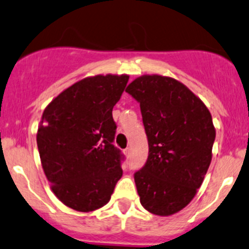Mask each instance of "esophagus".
I'll list each match as a JSON object with an SVG mask.
<instances>
[{"label": "esophagus", "instance_id": "esophagus-1", "mask_svg": "<svg viewBox=\"0 0 249 249\" xmlns=\"http://www.w3.org/2000/svg\"><path fill=\"white\" fill-rule=\"evenodd\" d=\"M124 155H125V157H129V156H130V153H132V152H130V148H129V147H127V148H125V150L124 151Z\"/></svg>", "mask_w": 249, "mask_h": 249}]
</instances>
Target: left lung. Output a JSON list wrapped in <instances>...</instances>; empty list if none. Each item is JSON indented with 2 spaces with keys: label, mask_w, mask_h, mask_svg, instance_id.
I'll use <instances>...</instances> for the list:
<instances>
[{
  "label": "left lung",
  "mask_w": 249,
  "mask_h": 249,
  "mask_svg": "<svg viewBox=\"0 0 249 249\" xmlns=\"http://www.w3.org/2000/svg\"><path fill=\"white\" fill-rule=\"evenodd\" d=\"M140 103L148 157L134 175L142 207L171 216L200 188L212 160L216 128L198 96L170 76L145 74L125 89Z\"/></svg>",
  "instance_id": "8db88e82"
}]
</instances>
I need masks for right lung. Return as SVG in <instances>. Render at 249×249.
Listing matches in <instances>:
<instances>
[{
  "instance_id": "1",
  "label": "right lung",
  "mask_w": 249,
  "mask_h": 249,
  "mask_svg": "<svg viewBox=\"0 0 249 249\" xmlns=\"http://www.w3.org/2000/svg\"><path fill=\"white\" fill-rule=\"evenodd\" d=\"M129 75L87 76L63 89L44 109L37 130L40 162L62 204L92 212L109 202L122 176L121 155L112 145V107Z\"/></svg>"
}]
</instances>
